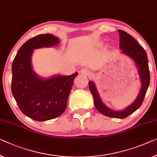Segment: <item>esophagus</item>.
Here are the masks:
<instances>
[{
    "label": "esophagus",
    "instance_id": "obj_1",
    "mask_svg": "<svg viewBox=\"0 0 157 157\" xmlns=\"http://www.w3.org/2000/svg\"><path fill=\"white\" fill-rule=\"evenodd\" d=\"M80 72H81V74H82V75H86V76H89L91 75L90 72L88 71V70H86V68L82 69L80 71Z\"/></svg>",
    "mask_w": 157,
    "mask_h": 157
}]
</instances>
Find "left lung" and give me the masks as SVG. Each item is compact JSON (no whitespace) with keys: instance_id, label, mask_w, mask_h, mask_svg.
<instances>
[{"instance_id":"obj_1","label":"left lung","mask_w":157,"mask_h":157,"mask_svg":"<svg viewBox=\"0 0 157 157\" xmlns=\"http://www.w3.org/2000/svg\"><path fill=\"white\" fill-rule=\"evenodd\" d=\"M120 34V48L122 49V52L132 58L136 63L137 66L139 68L140 76L142 82V89L137 99L132 103L127 109L121 111H112L103 104L101 99L96 89V86L92 82H89V87L94 97V105L96 108L103 115L116 118H125L133 112L140 108L144 98L145 97L146 92L149 85L150 82V73H149L148 58L146 51L140 44L133 37L123 30H118Z\"/></svg>"}]
</instances>
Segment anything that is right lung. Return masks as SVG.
I'll list each match as a JSON object with an SVG mask.
<instances>
[{
	"label": "right lung",
	"instance_id": "right-lung-1",
	"mask_svg": "<svg viewBox=\"0 0 157 157\" xmlns=\"http://www.w3.org/2000/svg\"><path fill=\"white\" fill-rule=\"evenodd\" d=\"M59 43L51 34H39L21 46L12 65L11 90L17 106L25 116L37 121L57 118L65 111L73 80L71 75H58L42 79L34 73L31 65L34 49L48 47Z\"/></svg>",
	"mask_w": 157,
	"mask_h": 157
}]
</instances>
